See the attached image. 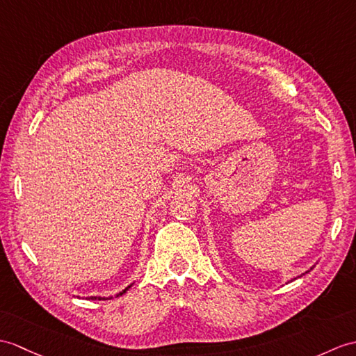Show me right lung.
<instances>
[{"label": "right lung", "instance_id": "add662e5", "mask_svg": "<svg viewBox=\"0 0 356 356\" xmlns=\"http://www.w3.org/2000/svg\"><path fill=\"white\" fill-rule=\"evenodd\" d=\"M129 288H130V286H127L126 290H122L120 294H117V297H118V296H122L124 293H126V291L129 290ZM89 299H90V300H107V299H112V297H89Z\"/></svg>", "mask_w": 356, "mask_h": 356}]
</instances>
